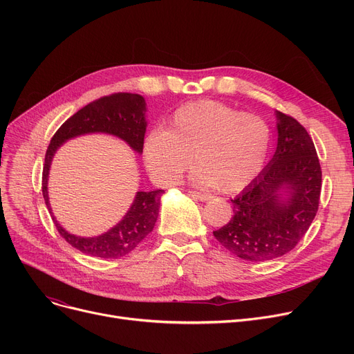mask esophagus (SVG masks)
<instances>
[{"instance_id": "obj_1", "label": "esophagus", "mask_w": 354, "mask_h": 354, "mask_svg": "<svg viewBox=\"0 0 354 354\" xmlns=\"http://www.w3.org/2000/svg\"><path fill=\"white\" fill-rule=\"evenodd\" d=\"M189 195H191L192 198H196V199L202 201V202H207V201H209V199L212 198V196L208 195V194H202V192H196V191H189Z\"/></svg>"}]
</instances>
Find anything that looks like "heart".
<instances>
[{
    "label": "heart",
    "instance_id": "b5f03b06",
    "mask_svg": "<svg viewBox=\"0 0 354 354\" xmlns=\"http://www.w3.org/2000/svg\"><path fill=\"white\" fill-rule=\"evenodd\" d=\"M270 139V127L259 116L199 100L176 109L165 130L149 133L143 155L149 172L163 185L176 183L194 160V183L236 192L261 172Z\"/></svg>",
    "mask_w": 354,
    "mask_h": 354
}]
</instances>
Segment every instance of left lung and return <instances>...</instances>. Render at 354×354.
Masks as SVG:
<instances>
[{
	"instance_id": "obj_1",
	"label": "left lung",
	"mask_w": 354,
	"mask_h": 354,
	"mask_svg": "<svg viewBox=\"0 0 354 354\" xmlns=\"http://www.w3.org/2000/svg\"><path fill=\"white\" fill-rule=\"evenodd\" d=\"M272 159L232 202L234 216L214 236L247 261H268L290 252L310 228L322 192V167L307 130L277 111Z\"/></svg>"
}]
</instances>
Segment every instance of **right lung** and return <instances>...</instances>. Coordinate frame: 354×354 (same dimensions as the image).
Masks as SVG:
<instances>
[{
    "mask_svg": "<svg viewBox=\"0 0 354 354\" xmlns=\"http://www.w3.org/2000/svg\"><path fill=\"white\" fill-rule=\"evenodd\" d=\"M146 102L133 93H115L88 103L67 119L50 140L43 169V196L55 228L67 243L83 254L100 258H119L133 251L151 234L159 215L162 189L138 192L123 219L99 236H77L67 232L51 212L47 180L50 165L57 149L68 139L87 133H107L124 140L138 153L143 152L146 133Z\"/></svg>",
    "mask_w": 354,
    "mask_h": 354,
    "instance_id": "obj_1",
    "label": "right lung"
}]
</instances>
